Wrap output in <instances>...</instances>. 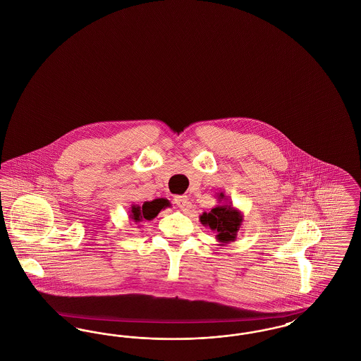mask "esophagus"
<instances>
[{"label":"esophagus","mask_w":361,"mask_h":361,"mask_svg":"<svg viewBox=\"0 0 361 361\" xmlns=\"http://www.w3.org/2000/svg\"><path fill=\"white\" fill-rule=\"evenodd\" d=\"M174 203H176V206L180 207L181 209H185L189 204L188 197H187L185 195L176 196V197H174Z\"/></svg>","instance_id":"34e87169"}]
</instances>
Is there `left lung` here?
Returning <instances> with one entry per match:
<instances>
[{"mask_svg": "<svg viewBox=\"0 0 361 361\" xmlns=\"http://www.w3.org/2000/svg\"><path fill=\"white\" fill-rule=\"evenodd\" d=\"M218 206L214 207L209 212H203L199 219L200 224L209 227L216 233V240L219 246L237 240V233L243 222V214L238 208L228 202V196L224 192L218 193Z\"/></svg>", "mask_w": 361, "mask_h": 361, "instance_id": "1", "label": "left lung"}]
</instances>
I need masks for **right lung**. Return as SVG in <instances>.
Listing matches in <instances>:
<instances>
[{
  "label": "right lung",
  "mask_w": 361,
  "mask_h": 361,
  "mask_svg": "<svg viewBox=\"0 0 361 361\" xmlns=\"http://www.w3.org/2000/svg\"><path fill=\"white\" fill-rule=\"evenodd\" d=\"M169 206H171V203L168 199L159 197V199H154L152 202H145L142 206L133 204L128 211V214H130L128 216L131 221L135 222V224L143 222L145 219L152 221L162 209H165L166 207Z\"/></svg>",
  "instance_id": "right-lung-1"
}]
</instances>
